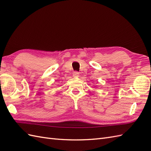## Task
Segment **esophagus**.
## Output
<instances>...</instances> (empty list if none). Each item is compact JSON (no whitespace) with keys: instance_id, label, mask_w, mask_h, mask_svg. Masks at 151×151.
Wrapping results in <instances>:
<instances>
[{"instance_id":"esophagus-1","label":"esophagus","mask_w":151,"mask_h":151,"mask_svg":"<svg viewBox=\"0 0 151 151\" xmlns=\"http://www.w3.org/2000/svg\"><path fill=\"white\" fill-rule=\"evenodd\" d=\"M73 75L74 77H78V76H79V73L77 72V71H75L74 73H73Z\"/></svg>"}]
</instances>
